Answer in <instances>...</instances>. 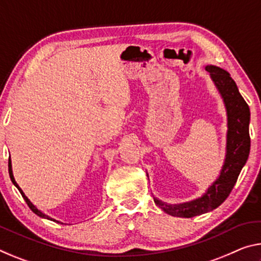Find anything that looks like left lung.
Instances as JSON below:
<instances>
[{
    "label": "left lung",
    "instance_id": "1",
    "mask_svg": "<svg viewBox=\"0 0 261 261\" xmlns=\"http://www.w3.org/2000/svg\"><path fill=\"white\" fill-rule=\"evenodd\" d=\"M213 81L224 101L227 114L226 154L218 179L200 198L182 204H167L154 198L155 204L172 216L194 217L217 208L226 200L237 182L238 175L250 154L251 139L249 134L250 108L239 93L230 74L216 66H206Z\"/></svg>",
    "mask_w": 261,
    "mask_h": 261
}]
</instances>
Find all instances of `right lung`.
<instances>
[{"instance_id": "add662e5", "label": "right lung", "mask_w": 261, "mask_h": 261, "mask_svg": "<svg viewBox=\"0 0 261 261\" xmlns=\"http://www.w3.org/2000/svg\"><path fill=\"white\" fill-rule=\"evenodd\" d=\"M8 167H9V175H10V179H11V181H12V184H14L15 186H16V187H17V189L19 190V193L20 194H22V196H23V198H24V200H25V202H27V203H28V205H29V208H30L31 210H32V212H34L36 215H38V216L39 217H43V218H47V220H49V221H55V222H57V223H59V222H58V221H56V220H53V218H51V217H48L47 216V215H45V214H43V213H41V212H39V210L38 209H37L36 208V206L34 205V204H32L31 203V202H30V200H29V198L25 196V194H24L23 193V190L22 189H20L19 188V186L17 185V182H16V181H15V179H14V175H12V169H11V160H10V158H9V164H8Z\"/></svg>"}]
</instances>
